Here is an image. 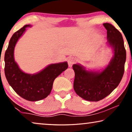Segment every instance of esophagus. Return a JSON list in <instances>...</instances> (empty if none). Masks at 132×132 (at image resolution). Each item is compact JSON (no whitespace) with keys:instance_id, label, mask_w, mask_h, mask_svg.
<instances>
[{"instance_id":"1","label":"esophagus","mask_w":132,"mask_h":132,"mask_svg":"<svg viewBox=\"0 0 132 132\" xmlns=\"http://www.w3.org/2000/svg\"><path fill=\"white\" fill-rule=\"evenodd\" d=\"M76 59L75 57H70L68 58V66H69V67H71L72 65L75 64L76 62Z\"/></svg>"}]
</instances>
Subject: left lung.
Listing matches in <instances>:
<instances>
[{"label": "left lung", "instance_id": "8db88e82", "mask_svg": "<svg viewBox=\"0 0 132 132\" xmlns=\"http://www.w3.org/2000/svg\"><path fill=\"white\" fill-rule=\"evenodd\" d=\"M103 26L107 30V44L113 52L108 65L102 71H88L80 64L73 65L74 89L79 97L90 102H98L109 95L118 86L124 72L126 51L121 34L110 23Z\"/></svg>", "mask_w": 132, "mask_h": 132}]
</instances>
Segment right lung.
I'll return each instance as SVG.
<instances>
[{
    "mask_svg": "<svg viewBox=\"0 0 132 132\" xmlns=\"http://www.w3.org/2000/svg\"><path fill=\"white\" fill-rule=\"evenodd\" d=\"M26 24L15 32L11 38L5 53V75L14 91L24 99L31 102L41 100L50 94L55 79L68 68L67 62L48 65L39 73H25L20 70L14 57L15 44L26 28Z\"/></svg>",
    "mask_w": 132,
    "mask_h": 132,
    "instance_id": "1",
    "label": "right lung"
}]
</instances>
